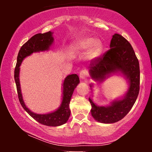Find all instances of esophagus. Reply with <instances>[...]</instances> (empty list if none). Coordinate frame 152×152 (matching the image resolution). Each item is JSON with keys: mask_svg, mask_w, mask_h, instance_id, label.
Listing matches in <instances>:
<instances>
[{"mask_svg": "<svg viewBox=\"0 0 152 152\" xmlns=\"http://www.w3.org/2000/svg\"><path fill=\"white\" fill-rule=\"evenodd\" d=\"M87 76H88V71L86 70L81 71V72L79 73V77L80 78H81V79H85Z\"/></svg>", "mask_w": 152, "mask_h": 152, "instance_id": "34e87169", "label": "esophagus"}]
</instances>
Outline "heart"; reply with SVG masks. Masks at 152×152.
<instances>
[{"label":"heart","mask_w":152,"mask_h":152,"mask_svg":"<svg viewBox=\"0 0 152 152\" xmlns=\"http://www.w3.org/2000/svg\"><path fill=\"white\" fill-rule=\"evenodd\" d=\"M104 45L100 39L92 37H84L77 39L71 45L73 53H82L90 49L87 52V58L89 60H96L102 55Z\"/></svg>","instance_id":"b5f03b06"}]
</instances>
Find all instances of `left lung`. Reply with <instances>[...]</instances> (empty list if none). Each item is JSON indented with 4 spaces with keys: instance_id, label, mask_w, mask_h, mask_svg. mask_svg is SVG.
Here are the masks:
<instances>
[{
    "instance_id": "obj_1",
    "label": "left lung",
    "mask_w": 152,
    "mask_h": 152,
    "mask_svg": "<svg viewBox=\"0 0 152 152\" xmlns=\"http://www.w3.org/2000/svg\"><path fill=\"white\" fill-rule=\"evenodd\" d=\"M110 48L103 56L90 64L91 78L102 82L112 74H121L128 82L129 88L123 97L106 106L96 105L91 99H88L92 116L96 121L104 124L117 122L129 112L139 95L140 83L139 61L129 42L121 35L115 34L112 36ZM92 86L93 83H91L90 87Z\"/></svg>"
}]
</instances>
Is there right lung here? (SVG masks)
<instances>
[{
  "mask_svg": "<svg viewBox=\"0 0 152 152\" xmlns=\"http://www.w3.org/2000/svg\"><path fill=\"white\" fill-rule=\"evenodd\" d=\"M53 34V33L48 31L45 34H36L23 45L19 50L17 57V64L14 71V78L19 102L26 112L41 124L48 126H58L66 123L70 116L71 111L69 109V104L74 91L80 82L78 75L71 74L66 76L64 81H63L62 102L60 106L53 112L45 114H36L31 111L26 106L23 99L20 79H19L20 66L23 59L28 56H31L33 53L49 50L54 41Z\"/></svg>",
  "mask_w": 152,
  "mask_h": 152,
  "instance_id": "add662e5",
  "label": "right lung"
}]
</instances>
